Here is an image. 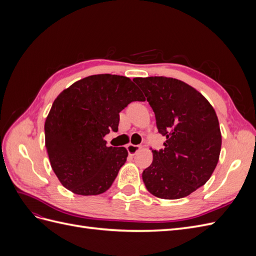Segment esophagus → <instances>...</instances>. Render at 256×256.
Wrapping results in <instances>:
<instances>
[{"label":"esophagus","instance_id":"obj_1","mask_svg":"<svg viewBox=\"0 0 256 256\" xmlns=\"http://www.w3.org/2000/svg\"><path fill=\"white\" fill-rule=\"evenodd\" d=\"M141 145H134V144H128L127 145V150L129 154H136V152L140 150Z\"/></svg>","mask_w":256,"mask_h":256}]
</instances>
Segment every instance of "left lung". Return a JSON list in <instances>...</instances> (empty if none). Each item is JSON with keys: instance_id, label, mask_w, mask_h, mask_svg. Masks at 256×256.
I'll list each match as a JSON object with an SVG mask.
<instances>
[{"instance_id": "obj_1", "label": "left lung", "mask_w": 256, "mask_h": 256, "mask_svg": "<svg viewBox=\"0 0 256 256\" xmlns=\"http://www.w3.org/2000/svg\"><path fill=\"white\" fill-rule=\"evenodd\" d=\"M156 116L164 148L142 178L152 196L176 200L188 196L210 178L219 161V120L208 100L187 83L166 76L134 78Z\"/></svg>"}]
</instances>
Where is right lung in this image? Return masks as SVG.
Segmentation results:
<instances>
[{
  "instance_id": "obj_1",
  "label": "right lung",
  "mask_w": 256,
  "mask_h": 256,
  "mask_svg": "<svg viewBox=\"0 0 256 256\" xmlns=\"http://www.w3.org/2000/svg\"><path fill=\"white\" fill-rule=\"evenodd\" d=\"M145 98L127 76L94 74L74 82L54 100L44 122L51 168L64 187L79 196L109 189L125 164V147L106 146L118 131L120 112Z\"/></svg>"
}]
</instances>
